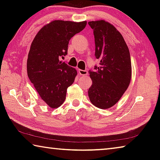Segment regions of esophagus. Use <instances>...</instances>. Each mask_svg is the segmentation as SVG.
<instances>
[{
    "label": "esophagus",
    "mask_w": 160,
    "mask_h": 160,
    "mask_svg": "<svg viewBox=\"0 0 160 160\" xmlns=\"http://www.w3.org/2000/svg\"><path fill=\"white\" fill-rule=\"evenodd\" d=\"M78 73H79L80 75H84V76H86V75H88V72L87 70H78Z\"/></svg>",
    "instance_id": "obj_1"
}]
</instances>
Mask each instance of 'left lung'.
<instances>
[{"label": "left lung", "mask_w": 160, "mask_h": 160, "mask_svg": "<svg viewBox=\"0 0 160 160\" xmlns=\"http://www.w3.org/2000/svg\"><path fill=\"white\" fill-rule=\"evenodd\" d=\"M95 42V56L100 61L95 71L90 70L92 85L88 90L92 104L102 109L117 103L131 80L129 49L121 34L104 20L91 21Z\"/></svg>", "instance_id": "8db88e82"}]
</instances>
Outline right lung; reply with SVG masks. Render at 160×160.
Listing matches in <instances>:
<instances>
[{"instance_id":"add662e5","label":"right lung","mask_w":160,"mask_h":160,"mask_svg":"<svg viewBox=\"0 0 160 160\" xmlns=\"http://www.w3.org/2000/svg\"><path fill=\"white\" fill-rule=\"evenodd\" d=\"M87 21L53 20L38 32L29 51L28 75L38 94L52 109L62 105L67 89L77 75L74 68L59 61L67 55L70 39L83 30Z\"/></svg>"}]
</instances>
